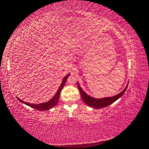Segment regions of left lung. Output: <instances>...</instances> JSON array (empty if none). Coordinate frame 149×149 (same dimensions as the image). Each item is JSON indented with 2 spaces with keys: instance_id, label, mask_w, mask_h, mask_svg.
<instances>
[{
  "instance_id": "1",
  "label": "left lung",
  "mask_w": 149,
  "mask_h": 149,
  "mask_svg": "<svg viewBox=\"0 0 149 149\" xmlns=\"http://www.w3.org/2000/svg\"><path fill=\"white\" fill-rule=\"evenodd\" d=\"M77 84H78V88L80 91L81 97L82 98L84 102L86 104L87 106L95 109H101L103 107H107L109 105H111V104L113 103L115 101L118 100L120 97H121L123 95L128 85V84H127V85H126V87L125 88V89L117 95H115L112 97L95 98V97H91L88 95H87L86 93L82 90V88L80 87L79 84V82H77Z\"/></svg>"
}]
</instances>
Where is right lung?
Returning <instances> with one entry per match:
<instances>
[{
  "label": "right lung",
  "instance_id": "1",
  "mask_svg": "<svg viewBox=\"0 0 149 149\" xmlns=\"http://www.w3.org/2000/svg\"><path fill=\"white\" fill-rule=\"evenodd\" d=\"M69 75H70V74H68L64 77V78L63 79V80L62 81V83L60 85L57 92L56 93V94L54 95V96L50 100L46 102L40 103V104H30V103L22 101L18 97H16V98H17L18 100L22 103H23V104H26V105L32 108H34L36 110H38V111H47V110H49V109L53 108L58 104L59 97L60 96V93H61V91L63 88L64 87V86L65 85V81H66V80H67L68 77Z\"/></svg>",
  "mask_w": 149,
  "mask_h": 149
}]
</instances>
